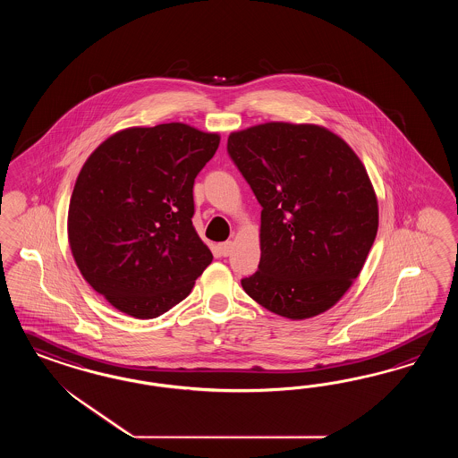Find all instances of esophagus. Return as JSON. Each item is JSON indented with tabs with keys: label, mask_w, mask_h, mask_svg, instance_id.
I'll return each mask as SVG.
<instances>
[{
	"label": "esophagus",
	"mask_w": 458,
	"mask_h": 458,
	"mask_svg": "<svg viewBox=\"0 0 458 458\" xmlns=\"http://www.w3.org/2000/svg\"><path fill=\"white\" fill-rule=\"evenodd\" d=\"M233 242H223V243H220V253H222L223 257H228L232 251H233Z\"/></svg>",
	"instance_id": "34e87169"
}]
</instances>
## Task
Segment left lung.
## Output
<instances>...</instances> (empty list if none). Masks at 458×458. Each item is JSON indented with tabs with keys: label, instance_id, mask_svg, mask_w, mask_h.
<instances>
[{
	"label": "left lung",
	"instance_id": "1",
	"mask_svg": "<svg viewBox=\"0 0 458 458\" xmlns=\"http://www.w3.org/2000/svg\"><path fill=\"white\" fill-rule=\"evenodd\" d=\"M228 153L262 205L260 264L243 291L287 319L329 310L377 233V198L358 154L324 125L276 121L232 132Z\"/></svg>",
	"mask_w": 458,
	"mask_h": 458
}]
</instances>
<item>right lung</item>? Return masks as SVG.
I'll list each match as a JSON object with an SVG mask.
<instances>
[{"label": "right lung", "instance_id": "obj_1", "mask_svg": "<svg viewBox=\"0 0 458 458\" xmlns=\"http://www.w3.org/2000/svg\"><path fill=\"white\" fill-rule=\"evenodd\" d=\"M218 146V132L193 125H136L83 163L70 198V250L85 282L117 310L154 319L211 264L191 222L193 184Z\"/></svg>", "mask_w": 458, "mask_h": 458}]
</instances>
